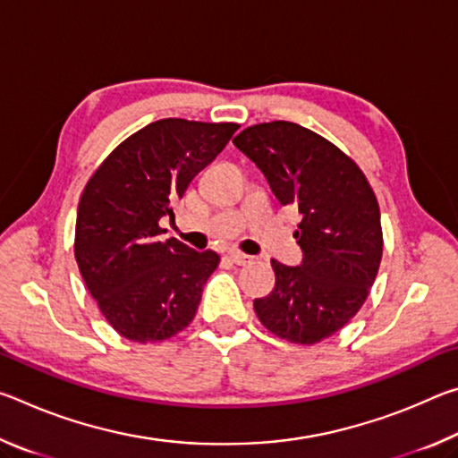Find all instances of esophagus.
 <instances>
[{
  "mask_svg": "<svg viewBox=\"0 0 458 458\" xmlns=\"http://www.w3.org/2000/svg\"><path fill=\"white\" fill-rule=\"evenodd\" d=\"M228 259L234 262V265H238V267H246V265H252V262H254V257H248V254L238 252V250L230 252Z\"/></svg>",
  "mask_w": 458,
  "mask_h": 458,
  "instance_id": "34e87169",
  "label": "esophagus"
}]
</instances>
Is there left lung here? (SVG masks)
<instances>
[{
	"mask_svg": "<svg viewBox=\"0 0 458 458\" xmlns=\"http://www.w3.org/2000/svg\"><path fill=\"white\" fill-rule=\"evenodd\" d=\"M234 143L265 174L283 206H297L299 267L273 265L276 284L254 299L260 323L291 344L313 345L350 323L366 303L382 262L376 193L355 161L297 123L244 129Z\"/></svg>",
	"mask_w": 458,
	"mask_h": 458,
	"instance_id": "8db88e82",
	"label": "left lung"
}]
</instances>
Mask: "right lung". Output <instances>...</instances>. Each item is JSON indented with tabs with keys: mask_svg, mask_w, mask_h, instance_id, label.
Returning a JSON list of instances; mask_svg holds the SVG:
<instances>
[{
	"mask_svg": "<svg viewBox=\"0 0 458 458\" xmlns=\"http://www.w3.org/2000/svg\"><path fill=\"white\" fill-rule=\"evenodd\" d=\"M236 123L161 119L125 139L100 164L76 212L74 257L100 313L125 339L164 341L196 317L220 262L177 238L159 242L164 216L218 155Z\"/></svg>",
	"mask_w": 458,
	"mask_h": 458,
	"instance_id": "1",
	"label": "right lung"
}]
</instances>
